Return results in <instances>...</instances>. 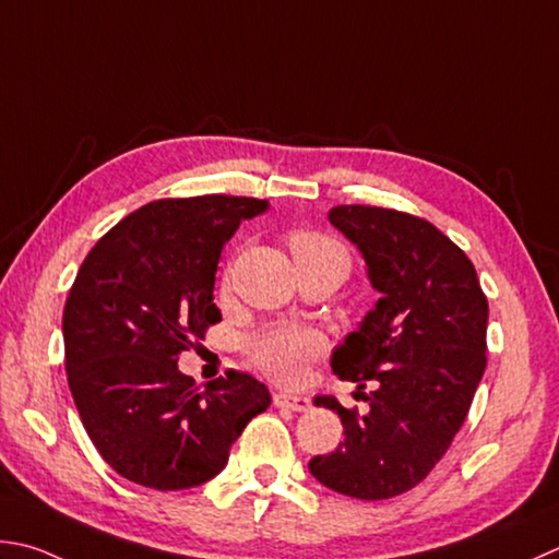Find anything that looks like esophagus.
<instances>
[{
	"label": "esophagus",
	"mask_w": 559,
	"mask_h": 559,
	"mask_svg": "<svg viewBox=\"0 0 559 559\" xmlns=\"http://www.w3.org/2000/svg\"><path fill=\"white\" fill-rule=\"evenodd\" d=\"M272 402H275L277 408H287V411H309V406H311L307 396L284 394V392H277L275 396H272Z\"/></svg>",
	"instance_id": "obj_1"
}]
</instances>
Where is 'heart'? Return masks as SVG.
<instances>
[{
	"mask_svg": "<svg viewBox=\"0 0 559 559\" xmlns=\"http://www.w3.org/2000/svg\"><path fill=\"white\" fill-rule=\"evenodd\" d=\"M289 248L299 267L329 265L345 277L350 267V255L341 240L319 234V230H297L289 236ZM323 350V338L316 331L297 329V325H277L260 333L248 343V355L262 372L277 382H294L304 372V367Z\"/></svg>",
	"mask_w": 559,
	"mask_h": 559,
	"instance_id": "1",
	"label": "heart"
}]
</instances>
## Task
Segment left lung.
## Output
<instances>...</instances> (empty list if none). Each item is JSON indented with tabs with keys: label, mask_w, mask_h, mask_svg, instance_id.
I'll return each mask as SVG.
<instances>
[{
	"label": "left lung",
	"mask_w": 559,
	"mask_h": 559,
	"mask_svg": "<svg viewBox=\"0 0 559 559\" xmlns=\"http://www.w3.org/2000/svg\"><path fill=\"white\" fill-rule=\"evenodd\" d=\"M329 221L362 252L379 292L331 367L374 392L362 416L316 396L341 416L343 443L311 457L309 472L345 497L392 499L428 477L465 424L487 367L489 304L469 258L426 218L343 204Z\"/></svg>",
	"instance_id": "obj_1"
}]
</instances>
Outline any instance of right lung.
Wrapping results in <instances>:
<instances>
[{
	"label": "right lung",
	"instance_id": "obj_1",
	"mask_svg": "<svg viewBox=\"0 0 559 559\" xmlns=\"http://www.w3.org/2000/svg\"><path fill=\"white\" fill-rule=\"evenodd\" d=\"M265 199H160L121 218L84 258L62 311L68 384L107 465L175 491L216 477L267 386L230 370L204 389L177 360L221 321V250Z\"/></svg>",
	"mask_w": 559,
	"mask_h": 559
}]
</instances>
